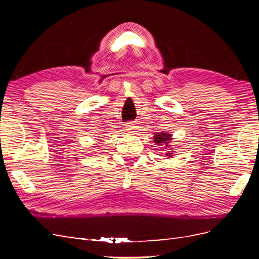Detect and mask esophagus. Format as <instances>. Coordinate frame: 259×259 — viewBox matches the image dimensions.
<instances>
[{
    "label": "esophagus",
    "mask_w": 259,
    "mask_h": 259,
    "mask_svg": "<svg viewBox=\"0 0 259 259\" xmlns=\"http://www.w3.org/2000/svg\"><path fill=\"white\" fill-rule=\"evenodd\" d=\"M125 128H126V130H129L130 133H136V130H137L138 126H137V123H136L135 121H130L125 124Z\"/></svg>",
    "instance_id": "34e87169"
}]
</instances>
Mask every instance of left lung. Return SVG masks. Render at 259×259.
<instances>
[{
  "label": "left lung",
  "mask_w": 259,
  "mask_h": 259,
  "mask_svg": "<svg viewBox=\"0 0 259 259\" xmlns=\"http://www.w3.org/2000/svg\"><path fill=\"white\" fill-rule=\"evenodd\" d=\"M154 140H153V142H154L157 146H164V147H168V145H169V142H171V135H169V134H166V133H156L155 134V136H154V138H153ZM161 148V147H160ZM165 155L166 156H172L171 155V153H165Z\"/></svg>",
  "instance_id": "1"
}]
</instances>
